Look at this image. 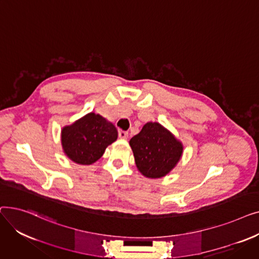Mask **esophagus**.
<instances>
[{
  "mask_svg": "<svg viewBox=\"0 0 259 259\" xmlns=\"http://www.w3.org/2000/svg\"><path fill=\"white\" fill-rule=\"evenodd\" d=\"M118 138L121 139V140H127L128 139V132L119 130L118 131Z\"/></svg>",
  "mask_w": 259,
  "mask_h": 259,
  "instance_id": "obj_1",
  "label": "esophagus"
}]
</instances>
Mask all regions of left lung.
Wrapping results in <instances>:
<instances>
[{
    "label": "left lung",
    "instance_id": "left-lung-1",
    "mask_svg": "<svg viewBox=\"0 0 259 259\" xmlns=\"http://www.w3.org/2000/svg\"><path fill=\"white\" fill-rule=\"evenodd\" d=\"M135 164L148 179L166 176L180 161L184 146L158 122L149 121L130 140Z\"/></svg>",
    "mask_w": 259,
    "mask_h": 259
}]
</instances>
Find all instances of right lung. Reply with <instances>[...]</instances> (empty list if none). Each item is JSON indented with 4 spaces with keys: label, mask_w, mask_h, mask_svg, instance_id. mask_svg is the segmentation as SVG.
Wrapping results in <instances>:
<instances>
[{
    "label": "right lung",
    "mask_w": 259,
    "mask_h": 259,
    "mask_svg": "<svg viewBox=\"0 0 259 259\" xmlns=\"http://www.w3.org/2000/svg\"><path fill=\"white\" fill-rule=\"evenodd\" d=\"M64 153L79 165H91L102 157L106 148L117 139L112 122L90 112L62 129Z\"/></svg>",
    "instance_id": "right-lung-1"
}]
</instances>
